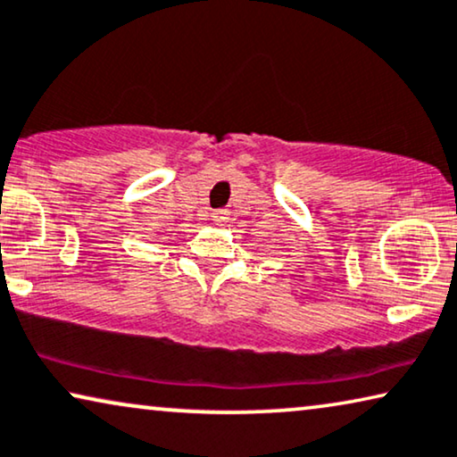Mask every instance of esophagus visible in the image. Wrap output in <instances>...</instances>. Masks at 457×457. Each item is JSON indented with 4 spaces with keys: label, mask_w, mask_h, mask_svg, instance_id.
<instances>
[{
    "label": "esophagus",
    "mask_w": 457,
    "mask_h": 457,
    "mask_svg": "<svg viewBox=\"0 0 457 457\" xmlns=\"http://www.w3.org/2000/svg\"><path fill=\"white\" fill-rule=\"evenodd\" d=\"M228 216H230L228 210H216V212L212 214V220L222 227V224L228 222Z\"/></svg>",
    "instance_id": "obj_1"
}]
</instances>
